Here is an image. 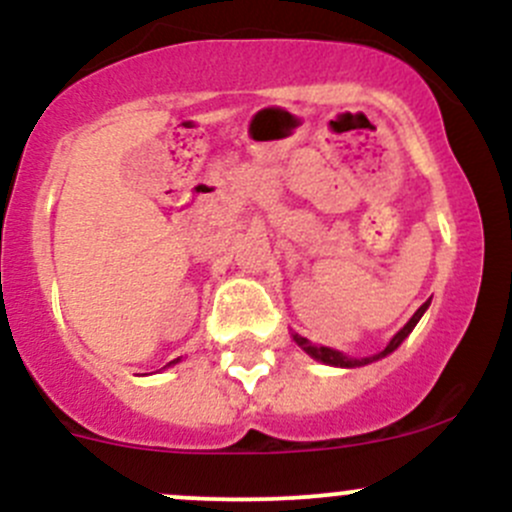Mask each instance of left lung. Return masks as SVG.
Returning <instances> with one entry per match:
<instances>
[{
    "label": "left lung",
    "mask_w": 512,
    "mask_h": 512,
    "mask_svg": "<svg viewBox=\"0 0 512 512\" xmlns=\"http://www.w3.org/2000/svg\"><path fill=\"white\" fill-rule=\"evenodd\" d=\"M428 304H431V302L421 304V307L416 309L414 317H411L409 322L404 324V329H399V332L394 334V339H391V342L386 344V349H381V352H379V354H374V356H364V359H349L347 354L337 352V349H329V347H314V344H309L307 339L299 337V334H292V339H294V342L299 344V347L304 349V352H307L309 356H312V359L322 361V364H329V366H342V369H354V366H364V364H371V361L384 359V356H389L391 352H394V349H399V347H401V342H404V339L409 337L411 332H414V327L418 324V319L423 317V312H426V309H428Z\"/></svg>",
    "instance_id": "8db88e82"
}]
</instances>
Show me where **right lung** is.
Wrapping results in <instances>:
<instances>
[{
    "instance_id": "add662e5",
    "label": "right lung",
    "mask_w": 512,
    "mask_h": 512,
    "mask_svg": "<svg viewBox=\"0 0 512 512\" xmlns=\"http://www.w3.org/2000/svg\"><path fill=\"white\" fill-rule=\"evenodd\" d=\"M175 361H178V359H175ZM175 361H170V364H175Z\"/></svg>"
}]
</instances>
